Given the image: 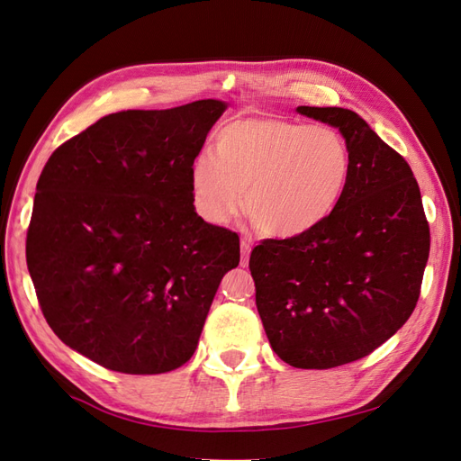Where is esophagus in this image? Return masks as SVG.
<instances>
[{
	"label": "esophagus",
	"mask_w": 461,
	"mask_h": 461,
	"mask_svg": "<svg viewBox=\"0 0 461 461\" xmlns=\"http://www.w3.org/2000/svg\"><path fill=\"white\" fill-rule=\"evenodd\" d=\"M249 255H251V240L245 235L241 240V267H245L247 261H249Z\"/></svg>",
	"instance_id": "1"
}]
</instances>
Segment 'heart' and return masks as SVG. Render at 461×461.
<instances>
[{
	"label": "heart",
	"mask_w": 461,
	"mask_h": 461,
	"mask_svg": "<svg viewBox=\"0 0 461 461\" xmlns=\"http://www.w3.org/2000/svg\"><path fill=\"white\" fill-rule=\"evenodd\" d=\"M350 179L345 138L325 124L245 114L221 124L212 156L200 153L188 181L198 214L223 223L245 210L258 230L298 238L333 214Z\"/></svg>",
	"instance_id": "1"
}]
</instances>
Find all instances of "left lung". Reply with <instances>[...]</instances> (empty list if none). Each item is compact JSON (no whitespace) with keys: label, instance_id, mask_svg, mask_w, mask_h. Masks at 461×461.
I'll return each instance as SVG.
<instances>
[{"label":"left lung","instance_id":"8db88e82","mask_svg":"<svg viewBox=\"0 0 461 461\" xmlns=\"http://www.w3.org/2000/svg\"><path fill=\"white\" fill-rule=\"evenodd\" d=\"M340 130L350 179L321 226L251 251L255 302L278 357L327 370L368 357L393 337L419 302L430 230L417 179L357 113L298 107Z\"/></svg>","mask_w":461,"mask_h":461}]
</instances>
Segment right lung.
Segmentation results:
<instances>
[{"label": "right lung", "mask_w": 461, "mask_h": 461, "mask_svg": "<svg viewBox=\"0 0 461 461\" xmlns=\"http://www.w3.org/2000/svg\"><path fill=\"white\" fill-rule=\"evenodd\" d=\"M228 104L99 118L56 148L34 194L27 267L58 339L122 374L193 357L240 238L193 206L191 163Z\"/></svg>", "instance_id": "right-lung-1"}]
</instances>
